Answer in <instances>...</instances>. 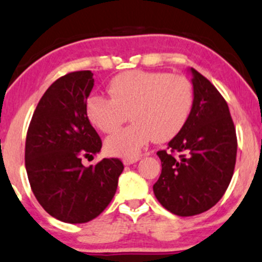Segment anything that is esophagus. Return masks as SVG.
Returning <instances> with one entry per match:
<instances>
[{"instance_id":"esophagus-1","label":"esophagus","mask_w":262,"mask_h":262,"mask_svg":"<svg viewBox=\"0 0 262 262\" xmlns=\"http://www.w3.org/2000/svg\"><path fill=\"white\" fill-rule=\"evenodd\" d=\"M140 160V157H132V159H125L123 160V165H132L135 164V162H137Z\"/></svg>"}]
</instances>
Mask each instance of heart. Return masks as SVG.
<instances>
[{"mask_svg": "<svg viewBox=\"0 0 262 262\" xmlns=\"http://www.w3.org/2000/svg\"><path fill=\"white\" fill-rule=\"evenodd\" d=\"M110 98L92 95L85 111L97 130L112 134L130 116L132 123L110 136V155L132 159L151 140L165 142L175 137L190 116L192 85L186 77L165 72L127 71L115 76L108 85Z\"/></svg>", "mask_w": 262, "mask_h": 262, "instance_id": "heart-1", "label": "heart"}]
</instances>
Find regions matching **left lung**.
I'll return each instance as SVG.
<instances>
[{"label":"left lung","mask_w":262,"mask_h":262,"mask_svg":"<svg viewBox=\"0 0 262 262\" xmlns=\"http://www.w3.org/2000/svg\"><path fill=\"white\" fill-rule=\"evenodd\" d=\"M193 103L182 130L157 156L162 171L154 193L177 216L215 206L233 175L237 140L229 106L216 87L191 67Z\"/></svg>","instance_id":"obj_1"}]
</instances>
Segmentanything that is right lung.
Here are the masks:
<instances>
[{
  "instance_id": "right-lung-1",
  "label": "right lung",
  "mask_w": 262,
  "mask_h": 262,
  "mask_svg": "<svg viewBox=\"0 0 262 262\" xmlns=\"http://www.w3.org/2000/svg\"><path fill=\"white\" fill-rule=\"evenodd\" d=\"M94 82L91 71L56 80L41 97L27 131L25 165L33 195L47 213L67 224L97 217L116 193L123 171L119 159L82 165L83 157L102 147L85 111Z\"/></svg>"
}]
</instances>
